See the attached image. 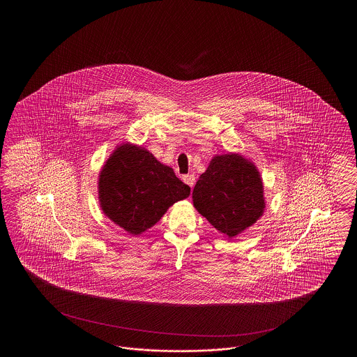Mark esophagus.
I'll use <instances>...</instances> for the list:
<instances>
[{"label": "esophagus", "instance_id": "34e87169", "mask_svg": "<svg viewBox=\"0 0 357 357\" xmlns=\"http://www.w3.org/2000/svg\"><path fill=\"white\" fill-rule=\"evenodd\" d=\"M183 182L186 183V185H188V186L194 187V185H195V175L194 174H187V175H183Z\"/></svg>", "mask_w": 357, "mask_h": 357}]
</instances>
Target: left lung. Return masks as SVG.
Listing matches in <instances>:
<instances>
[{
  "label": "left lung",
  "mask_w": 357,
  "mask_h": 357,
  "mask_svg": "<svg viewBox=\"0 0 357 357\" xmlns=\"http://www.w3.org/2000/svg\"><path fill=\"white\" fill-rule=\"evenodd\" d=\"M195 208L218 231L236 237L262 215L259 172L238 153L215 156L194 187Z\"/></svg>",
  "instance_id": "8db88e82"
}]
</instances>
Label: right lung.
<instances>
[{
	"mask_svg": "<svg viewBox=\"0 0 357 357\" xmlns=\"http://www.w3.org/2000/svg\"><path fill=\"white\" fill-rule=\"evenodd\" d=\"M190 195L170 167L142 147L123 144L109 156L99 178L104 214L130 234H142L167 208Z\"/></svg>",
	"mask_w": 357,
	"mask_h": 357,
	"instance_id": "1",
	"label": "right lung"
}]
</instances>
